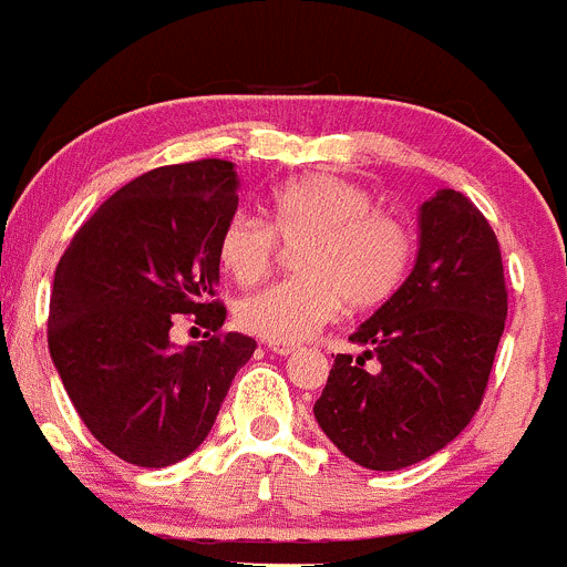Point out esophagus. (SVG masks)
Masks as SVG:
<instances>
[{
	"label": "esophagus",
	"instance_id": "esophagus-1",
	"mask_svg": "<svg viewBox=\"0 0 567 567\" xmlns=\"http://www.w3.org/2000/svg\"><path fill=\"white\" fill-rule=\"evenodd\" d=\"M268 349H271L274 355H293L296 352V347L293 343H279V341H268Z\"/></svg>",
	"mask_w": 567,
	"mask_h": 567
}]
</instances>
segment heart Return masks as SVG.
<instances>
[{
	"instance_id": "obj_1",
	"label": "heart",
	"mask_w": 567,
	"mask_h": 567,
	"mask_svg": "<svg viewBox=\"0 0 567 567\" xmlns=\"http://www.w3.org/2000/svg\"><path fill=\"white\" fill-rule=\"evenodd\" d=\"M372 193L332 173L296 178L268 198V224L235 212L218 237V262L235 282L251 285L268 274L277 237L298 243L299 277L237 301V324L266 341L296 343L332 321L338 310H372L400 290L411 266V235Z\"/></svg>"
}]
</instances>
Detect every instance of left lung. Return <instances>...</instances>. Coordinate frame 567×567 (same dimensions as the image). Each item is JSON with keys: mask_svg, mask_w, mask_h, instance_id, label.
I'll return each mask as SVG.
<instances>
[{"mask_svg": "<svg viewBox=\"0 0 567 567\" xmlns=\"http://www.w3.org/2000/svg\"><path fill=\"white\" fill-rule=\"evenodd\" d=\"M504 324L498 237L473 200L439 189L420 206L409 279L349 336L363 355H336L313 405L321 431L367 470L433 456L478 411Z\"/></svg>", "mask_w": 567, "mask_h": 567, "instance_id": "left-lung-1", "label": "left lung"}]
</instances>
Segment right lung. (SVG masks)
I'll return each instance as SVG.
<instances>
[{
    "label": "right lung",
    "instance_id": "1",
    "mask_svg": "<svg viewBox=\"0 0 567 567\" xmlns=\"http://www.w3.org/2000/svg\"><path fill=\"white\" fill-rule=\"evenodd\" d=\"M235 164L156 167L116 189L55 268L47 341L69 400L103 447L136 467H171L209 436L257 341L220 332L218 237L237 212ZM193 312L213 332L176 348Z\"/></svg>",
    "mask_w": 567,
    "mask_h": 567
}]
</instances>
